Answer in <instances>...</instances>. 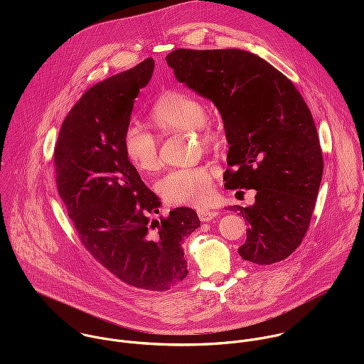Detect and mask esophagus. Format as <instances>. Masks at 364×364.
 Instances as JSON below:
<instances>
[{
    "mask_svg": "<svg viewBox=\"0 0 364 364\" xmlns=\"http://www.w3.org/2000/svg\"><path fill=\"white\" fill-rule=\"evenodd\" d=\"M197 215H198V219L201 222H210L213 220L219 213L216 210H212L210 207H200V209L197 210Z\"/></svg>",
    "mask_w": 364,
    "mask_h": 364,
    "instance_id": "esophagus-1",
    "label": "esophagus"
}]
</instances>
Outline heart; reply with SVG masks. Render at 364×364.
Masks as SVG:
<instances>
[{"label": "heart", "mask_w": 364, "mask_h": 364, "mask_svg": "<svg viewBox=\"0 0 364 364\" xmlns=\"http://www.w3.org/2000/svg\"><path fill=\"white\" fill-rule=\"evenodd\" d=\"M149 118L161 132L193 131L198 142L205 148L216 141L215 129L205 122L204 103L187 93L173 90L161 95L149 112ZM124 149L131 164L142 173L159 170L161 161L159 139L146 128L131 124L124 132ZM218 168L213 166H197L176 168L159 183V191L170 204L203 205L215 191Z\"/></svg>", "instance_id": "1"}]
</instances>
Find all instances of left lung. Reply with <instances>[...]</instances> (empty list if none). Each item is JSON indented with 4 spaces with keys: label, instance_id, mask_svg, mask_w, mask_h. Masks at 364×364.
<instances>
[{
    "label": "left lung",
    "instance_id": "8db88e82",
    "mask_svg": "<svg viewBox=\"0 0 364 364\" xmlns=\"http://www.w3.org/2000/svg\"><path fill=\"white\" fill-rule=\"evenodd\" d=\"M166 60L180 83L222 115L225 187L256 190L252 205H230L249 223L239 255L256 265L282 261L308 230L324 170L305 100L287 76L245 50L177 48Z\"/></svg>",
    "mask_w": 364,
    "mask_h": 364
}]
</instances>
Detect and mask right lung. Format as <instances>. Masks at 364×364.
<instances>
[{"label":"right lung","instance_id":"right-lung-1","mask_svg":"<svg viewBox=\"0 0 364 364\" xmlns=\"http://www.w3.org/2000/svg\"><path fill=\"white\" fill-rule=\"evenodd\" d=\"M154 72V60L96 83L62 124L55 148L56 184L80 242L96 261L128 285L167 291L183 281L181 243L200 226L197 213L161 205L124 149L134 99Z\"/></svg>","mask_w":364,"mask_h":364}]
</instances>
